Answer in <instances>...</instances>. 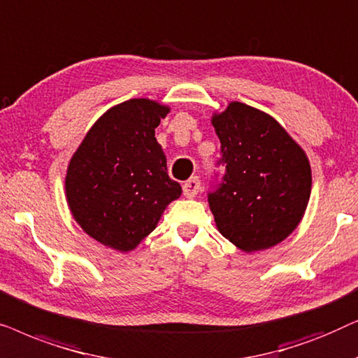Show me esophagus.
I'll use <instances>...</instances> for the list:
<instances>
[{
    "label": "esophagus",
    "mask_w": 358,
    "mask_h": 358,
    "mask_svg": "<svg viewBox=\"0 0 358 358\" xmlns=\"http://www.w3.org/2000/svg\"><path fill=\"white\" fill-rule=\"evenodd\" d=\"M182 192H184L185 197H189V199L195 197V195L200 192V180L197 178L185 180L184 185H182Z\"/></svg>",
    "instance_id": "34e87169"
}]
</instances>
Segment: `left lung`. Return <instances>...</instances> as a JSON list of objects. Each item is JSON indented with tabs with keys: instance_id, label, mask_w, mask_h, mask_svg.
Instances as JSON below:
<instances>
[{
	"instance_id": "8db88e82",
	"label": "left lung",
	"mask_w": 358,
	"mask_h": 358,
	"mask_svg": "<svg viewBox=\"0 0 358 358\" xmlns=\"http://www.w3.org/2000/svg\"><path fill=\"white\" fill-rule=\"evenodd\" d=\"M224 176L208 194L218 231L244 252L290 236L311 194V166L300 145L266 112L229 102L213 114Z\"/></svg>"
}]
</instances>
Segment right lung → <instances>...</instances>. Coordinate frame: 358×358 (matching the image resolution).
Listing matches in <instances>:
<instances>
[{"mask_svg":"<svg viewBox=\"0 0 358 358\" xmlns=\"http://www.w3.org/2000/svg\"><path fill=\"white\" fill-rule=\"evenodd\" d=\"M169 107L130 99L104 112L91 127L66 169V202L73 218L104 246L135 249L182 194L168 176L155 129Z\"/></svg>","mask_w":358,"mask_h":358,"instance_id":"obj_1","label":"right lung"}]
</instances>
